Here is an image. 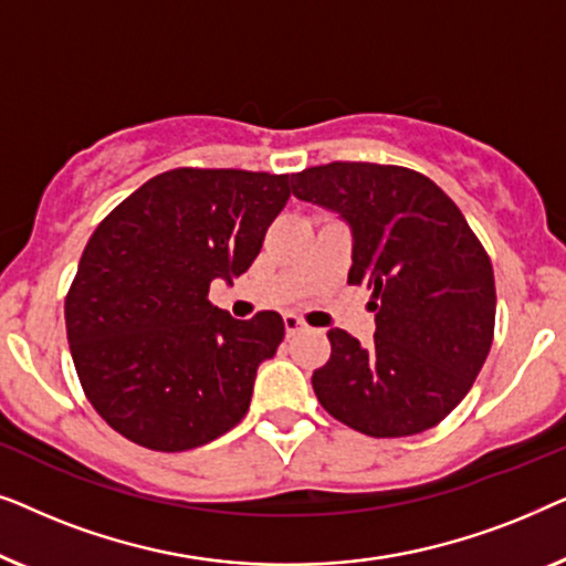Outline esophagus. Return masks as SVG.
<instances>
[{
	"label": "esophagus",
	"mask_w": 566,
	"mask_h": 566,
	"mask_svg": "<svg viewBox=\"0 0 566 566\" xmlns=\"http://www.w3.org/2000/svg\"><path fill=\"white\" fill-rule=\"evenodd\" d=\"M283 324H285V335H289V337L298 335V332H304V327H306V324L301 322L296 314H285L283 316Z\"/></svg>",
	"instance_id": "1"
}]
</instances>
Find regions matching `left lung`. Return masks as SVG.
Masks as SVG:
<instances>
[{"mask_svg":"<svg viewBox=\"0 0 566 566\" xmlns=\"http://www.w3.org/2000/svg\"><path fill=\"white\" fill-rule=\"evenodd\" d=\"M293 196L353 234L347 283L374 293V343L329 329L314 370L322 407L370 438L436 428L482 370L494 335V273L459 206L415 169L332 161L293 175Z\"/></svg>","mask_w":566,"mask_h":566,"instance_id":"left-lung-1","label":"left lung"}]
</instances>
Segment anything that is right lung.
<instances>
[{"label": "right lung", "instance_id": "right-lung-1", "mask_svg": "<svg viewBox=\"0 0 566 566\" xmlns=\"http://www.w3.org/2000/svg\"><path fill=\"white\" fill-rule=\"evenodd\" d=\"M289 175L180 167L151 177L95 229L66 296V335L90 405L151 451H190L250 409L277 312L234 319L208 301L260 254Z\"/></svg>", "mask_w": 566, "mask_h": 566}]
</instances>
